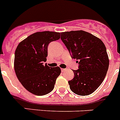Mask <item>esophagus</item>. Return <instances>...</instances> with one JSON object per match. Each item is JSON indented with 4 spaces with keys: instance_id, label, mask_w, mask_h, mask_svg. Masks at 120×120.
Listing matches in <instances>:
<instances>
[{
    "instance_id": "esophagus-1",
    "label": "esophagus",
    "mask_w": 120,
    "mask_h": 120,
    "mask_svg": "<svg viewBox=\"0 0 120 120\" xmlns=\"http://www.w3.org/2000/svg\"><path fill=\"white\" fill-rule=\"evenodd\" d=\"M67 71V69H66V68H62V69H61V71L62 72H65V71Z\"/></svg>"
}]
</instances>
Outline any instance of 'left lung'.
<instances>
[{"mask_svg":"<svg viewBox=\"0 0 120 120\" xmlns=\"http://www.w3.org/2000/svg\"><path fill=\"white\" fill-rule=\"evenodd\" d=\"M61 39L78 69L72 70L74 77L68 81L71 90L79 95H88L103 82L109 67V59L102 41L84 30L65 32Z\"/></svg>","mask_w":120,"mask_h":120,"instance_id":"1","label":"left lung"}]
</instances>
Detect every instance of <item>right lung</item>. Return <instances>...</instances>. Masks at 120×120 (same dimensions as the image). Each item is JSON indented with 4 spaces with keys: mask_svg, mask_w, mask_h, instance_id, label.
Masks as SVG:
<instances>
[{
    "mask_svg": "<svg viewBox=\"0 0 120 120\" xmlns=\"http://www.w3.org/2000/svg\"><path fill=\"white\" fill-rule=\"evenodd\" d=\"M60 38V33L39 32L19 44L15 53L16 75L26 90L35 95H46L54 88L61 74L59 67H49L44 62L48 56V46Z\"/></svg>",
    "mask_w": 120,
    "mask_h": 120,
    "instance_id": "add662e5",
    "label": "right lung"
}]
</instances>
